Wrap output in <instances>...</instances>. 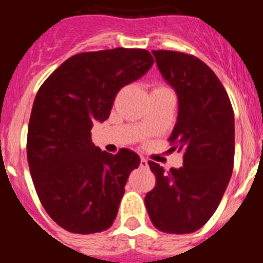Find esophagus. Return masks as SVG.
<instances>
[{"label": "esophagus", "mask_w": 263, "mask_h": 263, "mask_svg": "<svg viewBox=\"0 0 263 263\" xmlns=\"http://www.w3.org/2000/svg\"><path fill=\"white\" fill-rule=\"evenodd\" d=\"M139 166H141V168H148L147 160H146L145 158H141V163H139Z\"/></svg>", "instance_id": "esophagus-1"}]
</instances>
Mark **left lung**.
I'll return each mask as SVG.
<instances>
[{"label": "left lung", "mask_w": 263, "mask_h": 263, "mask_svg": "<svg viewBox=\"0 0 263 263\" xmlns=\"http://www.w3.org/2000/svg\"><path fill=\"white\" fill-rule=\"evenodd\" d=\"M164 81L178 97L170 141L183 152V167L164 171L148 162L157 178L145 197L153 224L164 233L196 232L217 210L234 160V115L215 72L200 59L176 51H153Z\"/></svg>", "instance_id": "left-lung-1"}]
</instances>
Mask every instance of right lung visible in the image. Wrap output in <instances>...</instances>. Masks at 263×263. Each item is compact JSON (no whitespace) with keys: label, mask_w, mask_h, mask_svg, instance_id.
I'll use <instances>...</instances> for the list:
<instances>
[{"label":"right lung","mask_w":263,"mask_h":263,"mask_svg":"<svg viewBox=\"0 0 263 263\" xmlns=\"http://www.w3.org/2000/svg\"><path fill=\"white\" fill-rule=\"evenodd\" d=\"M150 52L115 48L73 55L36 93L27 130V162L42 205L71 233L103 232L115 221L138 155L93 145L90 130L110 115L121 88L152 68Z\"/></svg>","instance_id":"add662e5"}]
</instances>
